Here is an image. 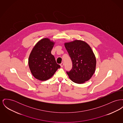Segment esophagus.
Masks as SVG:
<instances>
[{
    "label": "esophagus",
    "instance_id": "esophagus-1",
    "mask_svg": "<svg viewBox=\"0 0 123 123\" xmlns=\"http://www.w3.org/2000/svg\"><path fill=\"white\" fill-rule=\"evenodd\" d=\"M60 65L61 67H63V66H64V63L62 62V63H61L60 64Z\"/></svg>",
    "mask_w": 123,
    "mask_h": 123
}]
</instances>
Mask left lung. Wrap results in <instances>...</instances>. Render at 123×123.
Here are the masks:
<instances>
[{
	"instance_id": "1",
	"label": "left lung",
	"mask_w": 123,
	"mask_h": 123,
	"mask_svg": "<svg viewBox=\"0 0 123 123\" xmlns=\"http://www.w3.org/2000/svg\"><path fill=\"white\" fill-rule=\"evenodd\" d=\"M72 59V70L66 73L77 84H83L90 80L95 71L96 59L90 45L86 42L75 40L65 43Z\"/></svg>"
}]
</instances>
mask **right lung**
<instances>
[{
  "label": "right lung",
  "instance_id": "add662e5",
  "mask_svg": "<svg viewBox=\"0 0 123 123\" xmlns=\"http://www.w3.org/2000/svg\"><path fill=\"white\" fill-rule=\"evenodd\" d=\"M54 43L48 38H43L35 44L30 54L29 68L32 75L37 80H49L60 67L51 53Z\"/></svg>",
  "mask_w": 123,
  "mask_h": 123
}]
</instances>
